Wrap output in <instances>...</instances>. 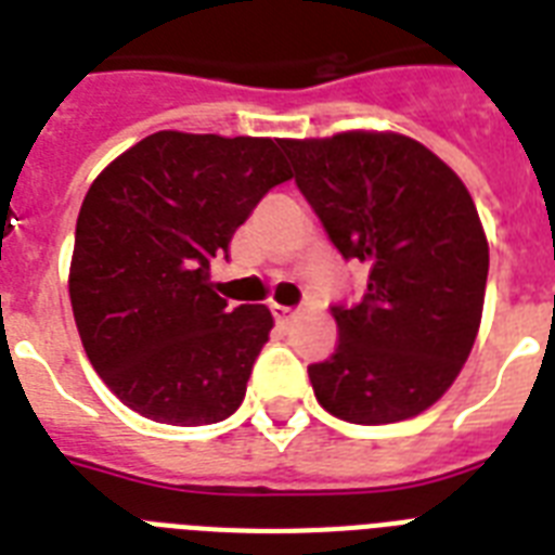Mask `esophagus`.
I'll list each match as a JSON object with an SVG mask.
<instances>
[{"instance_id": "obj_1", "label": "esophagus", "mask_w": 555, "mask_h": 555, "mask_svg": "<svg viewBox=\"0 0 555 555\" xmlns=\"http://www.w3.org/2000/svg\"><path fill=\"white\" fill-rule=\"evenodd\" d=\"M273 317H276L279 325H291L296 320L294 308H285V305H273Z\"/></svg>"}]
</instances>
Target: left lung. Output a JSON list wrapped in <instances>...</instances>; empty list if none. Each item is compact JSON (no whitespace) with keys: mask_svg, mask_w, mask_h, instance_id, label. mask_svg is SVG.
I'll return each instance as SVG.
<instances>
[{"mask_svg":"<svg viewBox=\"0 0 555 555\" xmlns=\"http://www.w3.org/2000/svg\"><path fill=\"white\" fill-rule=\"evenodd\" d=\"M296 186L343 259L369 268L357 305H334L337 351L308 365L339 421L397 423L443 397L481 325L490 247L464 181L395 132L282 141Z\"/></svg>","mask_w":555,"mask_h":555,"instance_id":"left-lung-1","label":"left lung"}]
</instances>
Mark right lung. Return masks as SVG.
I'll list each match as a JSON object with an SVG mask.
<instances>
[{
    "label": "right lung",
    "instance_id": "obj_1",
    "mask_svg": "<svg viewBox=\"0 0 555 555\" xmlns=\"http://www.w3.org/2000/svg\"><path fill=\"white\" fill-rule=\"evenodd\" d=\"M287 178L279 141L186 132L150 134L94 178L68 294L91 365L132 412L201 426L242 405L273 317L230 308L209 261Z\"/></svg>",
    "mask_w": 555,
    "mask_h": 555
}]
</instances>
